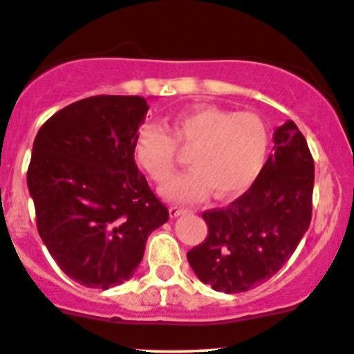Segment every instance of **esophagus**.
<instances>
[{
  "instance_id": "esophagus-1",
  "label": "esophagus",
  "mask_w": 354,
  "mask_h": 354,
  "mask_svg": "<svg viewBox=\"0 0 354 354\" xmlns=\"http://www.w3.org/2000/svg\"><path fill=\"white\" fill-rule=\"evenodd\" d=\"M169 212H170V216H172V218H177V216L185 215V213H187V209L180 208V206H170Z\"/></svg>"
}]
</instances>
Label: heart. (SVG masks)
Wrapping results in <instances>:
<instances>
[{
	"label": "heart",
	"instance_id": "obj_1",
	"mask_svg": "<svg viewBox=\"0 0 354 354\" xmlns=\"http://www.w3.org/2000/svg\"><path fill=\"white\" fill-rule=\"evenodd\" d=\"M170 133L146 124L134 142L136 160L155 182L173 173L177 145L193 149V169L160 189L167 201L196 203L212 191L220 199L236 198L253 185L267 160L268 129L253 111L198 104L172 118Z\"/></svg>",
	"mask_w": 354,
	"mask_h": 354
}]
</instances>
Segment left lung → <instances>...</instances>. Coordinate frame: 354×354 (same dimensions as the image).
Returning a JSON list of instances; mask_svg holds the SVG:
<instances>
[{
	"mask_svg": "<svg viewBox=\"0 0 354 354\" xmlns=\"http://www.w3.org/2000/svg\"><path fill=\"white\" fill-rule=\"evenodd\" d=\"M313 182L306 139L288 120L253 185L227 208L203 213L208 236L187 253L196 277L227 295L274 277L310 227Z\"/></svg>",
	"mask_w": 354,
	"mask_h": 354,
	"instance_id": "8db88e82",
	"label": "left lung"
}]
</instances>
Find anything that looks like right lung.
Here are the masks:
<instances>
[{"mask_svg": "<svg viewBox=\"0 0 354 354\" xmlns=\"http://www.w3.org/2000/svg\"><path fill=\"white\" fill-rule=\"evenodd\" d=\"M148 110L141 96L86 97L34 139L27 187L37 230L58 267L86 288L129 281L149 234L169 220L134 162Z\"/></svg>", "mask_w": 354, "mask_h": 354, "instance_id": "1", "label": "right lung"}]
</instances>
